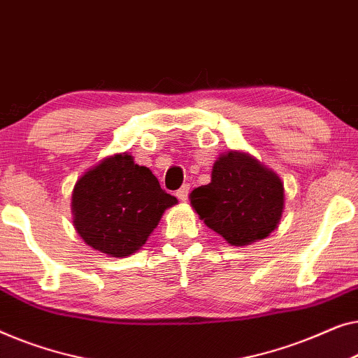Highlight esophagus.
Masks as SVG:
<instances>
[{"label":"esophagus","mask_w":358,"mask_h":358,"mask_svg":"<svg viewBox=\"0 0 358 358\" xmlns=\"http://www.w3.org/2000/svg\"><path fill=\"white\" fill-rule=\"evenodd\" d=\"M188 194H189V185H183L181 188L177 191V196L180 201H186L188 199Z\"/></svg>","instance_id":"1"}]
</instances>
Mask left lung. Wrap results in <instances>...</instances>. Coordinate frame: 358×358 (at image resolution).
Instances as JSON below:
<instances>
[{"label": "left lung", "mask_w": 358, "mask_h": 358, "mask_svg": "<svg viewBox=\"0 0 358 358\" xmlns=\"http://www.w3.org/2000/svg\"><path fill=\"white\" fill-rule=\"evenodd\" d=\"M191 208L210 230L234 246L251 245L279 227L284 181L243 150L220 154L210 183L189 193Z\"/></svg>", "instance_id": "left-lung-1"}]
</instances>
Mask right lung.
Here are the masks:
<instances>
[{
    "label": "right lung",
    "instance_id": "obj_1",
    "mask_svg": "<svg viewBox=\"0 0 358 358\" xmlns=\"http://www.w3.org/2000/svg\"><path fill=\"white\" fill-rule=\"evenodd\" d=\"M177 203L133 155L113 154L78 178L71 194L73 224L90 248L124 258L143 248L165 210Z\"/></svg>",
    "mask_w": 358,
    "mask_h": 358
}]
</instances>
